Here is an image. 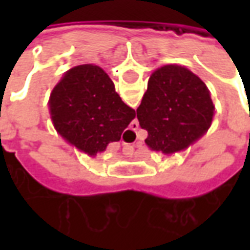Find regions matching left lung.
Returning a JSON list of instances; mask_svg holds the SVG:
<instances>
[{
    "mask_svg": "<svg viewBox=\"0 0 250 250\" xmlns=\"http://www.w3.org/2000/svg\"><path fill=\"white\" fill-rule=\"evenodd\" d=\"M214 114L205 83L188 68L165 65L154 72L136 109L146 145L165 154L184 150L208 131Z\"/></svg>",
    "mask_w": 250,
    "mask_h": 250,
    "instance_id": "8db88e82",
    "label": "left lung"
}]
</instances>
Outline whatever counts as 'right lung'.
I'll return each mask as SVG.
<instances>
[{
  "mask_svg": "<svg viewBox=\"0 0 250 250\" xmlns=\"http://www.w3.org/2000/svg\"><path fill=\"white\" fill-rule=\"evenodd\" d=\"M51 111L59 132L89 155L120 141L135 118V111L115 92L108 75L91 64L66 72L52 92Z\"/></svg>",
  "mask_w": 250,
  "mask_h": 250,
  "instance_id": "1",
  "label": "right lung"
}]
</instances>
